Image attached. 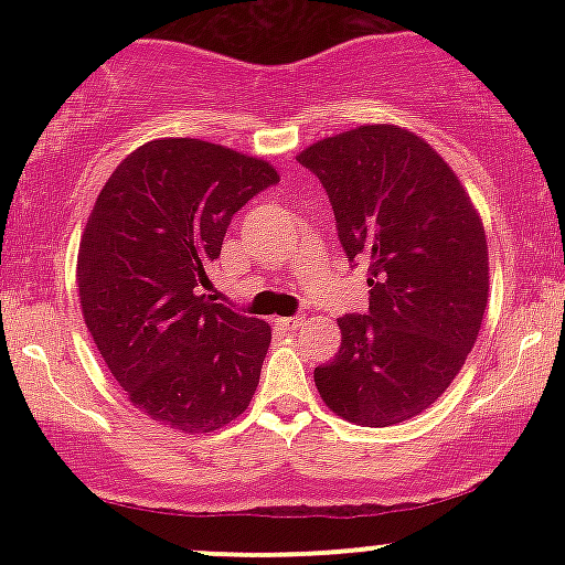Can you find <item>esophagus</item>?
<instances>
[{"label":"esophagus","instance_id":"34e87169","mask_svg":"<svg viewBox=\"0 0 565 565\" xmlns=\"http://www.w3.org/2000/svg\"><path fill=\"white\" fill-rule=\"evenodd\" d=\"M305 321L302 313H295V316H284V319H276V323L281 329H287V332H295V329H300Z\"/></svg>","mask_w":565,"mask_h":565}]
</instances>
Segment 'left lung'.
Returning <instances> with one entry per match:
<instances>
[{
	"instance_id": "1",
	"label": "left lung",
	"mask_w": 565,
	"mask_h": 565,
	"mask_svg": "<svg viewBox=\"0 0 565 565\" xmlns=\"http://www.w3.org/2000/svg\"><path fill=\"white\" fill-rule=\"evenodd\" d=\"M297 161L321 180L342 252L369 276V310L337 319L342 345L313 372L323 404L366 427L417 417L451 385L481 329V217L451 167L401 127L350 129Z\"/></svg>"
}]
</instances>
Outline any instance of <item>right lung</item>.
<instances>
[{
    "instance_id": "1",
    "label": "right lung",
    "mask_w": 565,
    "mask_h": 565,
    "mask_svg": "<svg viewBox=\"0 0 565 565\" xmlns=\"http://www.w3.org/2000/svg\"><path fill=\"white\" fill-rule=\"evenodd\" d=\"M278 174L268 161L193 138L151 140L103 185L76 284L84 323L129 401L183 433L249 406L270 327L201 295L233 215Z\"/></svg>"
}]
</instances>
